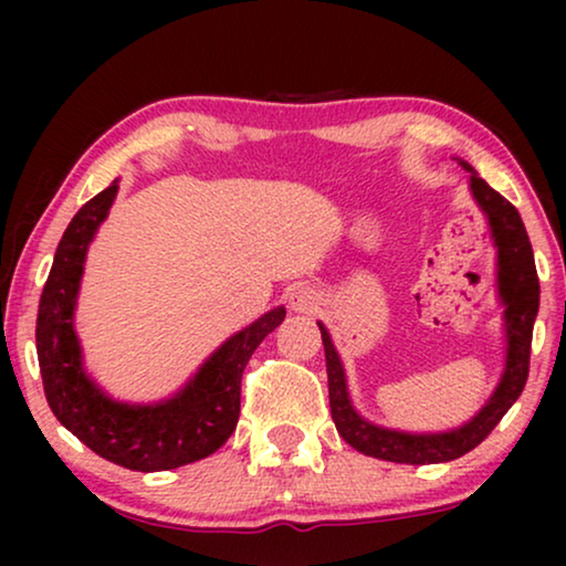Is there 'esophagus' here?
<instances>
[{
	"instance_id": "obj_1",
	"label": "esophagus",
	"mask_w": 566,
	"mask_h": 566,
	"mask_svg": "<svg viewBox=\"0 0 566 566\" xmlns=\"http://www.w3.org/2000/svg\"><path fill=\"white\" fill-rule=\"evenodd\" d=\"M289 306L291 312L296 314H314L316 308H319V296H316V291L308 289V285H296V289H291L289 293Z\"/></svg>"
}]
</instances>
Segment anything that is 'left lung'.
Segmentation results:
<instances>
[{
	"instance_id": "8db88e82",
	"label": "left lung",
	"mask_w": 566,
	"mask_h": 566,
	"mask_svg": "<svg viewBox=\"0 0 566 566\" xmlns=\"http://www.w3.org/2000/svg\"><path fill=\"white\" fill-rule=\"evenodd\" d=\"M461 165L469 172L471 196L486 213L494 247H497V293L502 306H505L507 337L505 370H502V378L490 401L461 428L448 432H401L378 428V424L368 422L366 417L355 412L350 394H347L343 360H339L335 345H332L327 327L319 322L324 358H327L332 420H335L337 432L345 438V443L381 461L420 467V463L461 459L463 453H469L471 448H476L490 436L494 424L515 405L525 381H528L533 322H536L538 314V275L528 234H525L517 208L502 198L497 190H492L474 172V167H469L467 161H461Z\"/></svg>"
}]
</instances>
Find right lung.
I'll return each mask as SVG.
<instances>
[{"label": "right lung", "instance_id": "right-lung-1", "mask_svg": "<svg viewBox=\"0 0 566 566\" xmlns=\"http://www.w3.org/2000/svg\"><path fill=\"white\" fill-rule=\"evenodd\" d=\"M118 180L87 200L61 237L38 306L35 347L51 412L90 451L134 471H169L227 443L239 420L242 374L258 345L285 319L277 306L229 337L175 397L157 405L115 401L84 374L74 306L87 247L111 211Z\"/></svg>", "mask_w": 566, "mask_h": 566}]
</instances>
